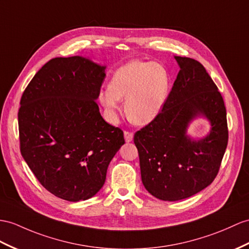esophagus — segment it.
<instances>
[{
  "label": "esophagus",
  "mask_w": 249,
  "mask_h": 249,
  "mask_svg": "<svg viewBox=\"0 0 249 249\" xmlns=\"http://www.w3.org/2000/svg\"><path fill=\"white\" fill-rule=\"evenodd\" d=\"M133 136H134V134H133L132 132L130 131H124V139L126 142H130L133 141Z\"/></svg>",
  "instance_id": "esophagus-1"
}]
</instances>
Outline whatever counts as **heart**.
I'll return each instance as SVG.
<instances>
[{
  "label": "heart",
  "mask_w": 249,
  "mask_h": 249,
  "mask_svg": "<svg viewBox=\"0 0 249 249\" xmlns=\"http://www.w3.org/2000/svg\"><path fill=\"white\" fill-rule=\"evenodd\" d=\"M170 93V76L160 63L134 60L114 72L108 89L101 90L99 101L114 116L119 108V99H125L128 118L144 125L157 118Z\"/></svg>",
  "instance_id": "obj_1"
}]
</instances>
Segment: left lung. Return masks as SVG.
Wrapping results in <instances>:
<instances>
[{"label":"left lung","instance_id":"left-lung-1","mask_svg":"<svg viewBox=\"0 0 249 249\" xmlns=\"http://www.w3.org/2000/svg\"><path fill=\"white\" fill-rule=\"evenodd\" d=\"M174 58L180 70L165 107L134 135L144 188L170 202L195 196L214 180L228 142L226 107L215 83L196 60ZM197 114L210 119L212 130L191 141L186 126Z\"/></svg>","mask_w":249,"mask_h":249}]
</instances>
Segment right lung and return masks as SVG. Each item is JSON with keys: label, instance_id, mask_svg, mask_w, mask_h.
<instances>
[{"label": "right lung", "instance_id": "obj_1", "mask_svg": "<svg viewBox=\"0 0 249 249\" xmlns=\"http://www.w3.org/2000/svg\"><path fill=\"white\" fill-rule=\"evenodd\" d=\"M105 70L79 56L53 58L21 97V154L40 184L65 201L94 196L124 143L123 130L106 123L96 102Z\"/></svg>", "mask_w": 249, "mask_h": 249}]
</instances>
